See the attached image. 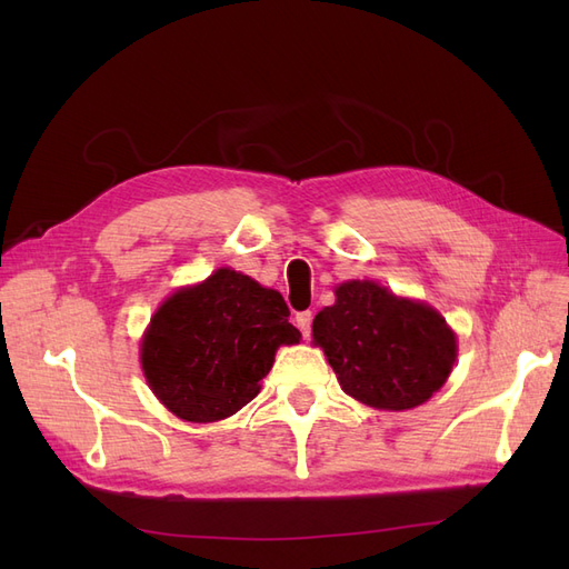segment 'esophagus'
I'll return each instance as SVG.
<instances>
[{"label":"esophagus","instance_id":"esophagus-1","mask_svg":"<svg viewBox=\"0 0 569 569\" xmlns=\"http://www.w3.org/2000/svg\"><path fill=\"white\" fill-rule=\"evenodd\" d=\"M311 322H313V313L311 311L297 313V327H299L303 337H311Z\"/></svg>","mask_w":569,"mask_h":569}]
</instances>
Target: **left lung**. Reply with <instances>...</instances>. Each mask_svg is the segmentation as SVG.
<instances>
[{
	"label": "left lung",
	"mask_w": 569,
	"mask_h": 569,
	"mask_svg": "<svg viewBox=\"0 0 569 569\" xmlns=\"http://www.w3.org/2000/svg\"><path fill=\"white\" fill-rule=\"evenodd\" d=\"M313 339L341 389L385 410L425 403L456 360V335L435 308L393 297L368 280L337 287L335 306L313 320Z\"/></svg>",
	"instance_id": "1"
}]
</instances>
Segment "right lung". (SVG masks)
Listing matches in <instances>:
<instances>
[{
  "instance_id": "add662e5",
  "label": "right lung",
  "mask_w": 569,
  "mask_h": 569,
  "mask_svg": "<svg viewBox=\"0 0 569 569\" xmlns=\"http://www.w3.org/2000/svg\"><path fill=\"white\" fill-rule=\"evenodd\" d=\"M278 291L222 268L170 297L142 341V370L159 401L189 422L230 418L258 393L280 343L301 332Z\"/></svg>"
}]
</instances>
